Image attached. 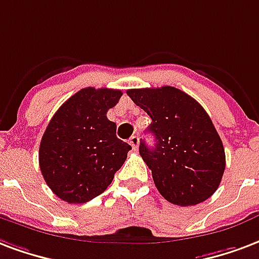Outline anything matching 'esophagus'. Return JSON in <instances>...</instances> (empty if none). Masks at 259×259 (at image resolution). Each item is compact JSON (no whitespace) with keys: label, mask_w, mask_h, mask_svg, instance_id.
<instances>
[{"label":"esophagus","mask_w":259,"mask_h":259,"mask_svg":"<svg viewBox=\"0 0 259 259\" xmlns=\"http://www.w3.org/2000/svg\"><path fill=\"white\" fill-rule=\"evenodd\" d=\"M129 144L132 145V148L135 151H137V148H139V136H132L129 140Z\"/></svg>","instance_id":"obj_1"}]
</instances>
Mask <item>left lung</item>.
I'll use <instances>...</instances> for the list:
<instances>
[{"instance_id": "8db88e82", "label": "left lung", "mask_w": 259, "mask_h": 259, "mask_svg": "<svg viewBox=\"0 0 259 259\" xmlns=\"http://www.w3.org/2000/svg\"><path fill=\"white\" fill-rule=\"evenodd\" d=\"M126 93L152 119L155 147L141 141L139 149L159 193L183 207L210 198L225 170V149L204 108L173 86Z\"/></svg>"}]
</instances>
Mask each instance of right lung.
<instances>
[{"label":"right lung","instance_id":"add662e5","mask_svg":"<svg viewBox=\"0 0 259 259\" xmlns=\"http://www.w3.org/2000/svg\"><path fill=\"white\" fill-rule=\"evenodd\" d=\"M116 89L85 88L52 116L39 145L48 187L67 203H86L112 183L132 147L116 137L107 112L119 101Z\"/></svg>","mask_w":259,"mask_h":259}]
</instances>
